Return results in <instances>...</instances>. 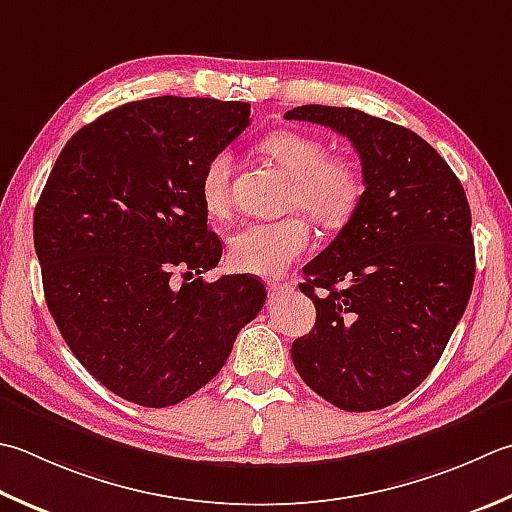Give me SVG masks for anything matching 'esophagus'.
<instances>
[{
  "instance_id": "34e87169",
  "label": "esophagus",
  "mask_w": 512,
  "mask_h": 512,
  "mask_svg": "<svg viewBox=\"0 0 512 512\" xmlns=\"http://www.w3.org/2000/svg\"><path fill=\"white\" fill-rule=\"evenodd\" d=\"M286 290H290V284L286 282H268V295H279V293H286Z\"/></svg>"
}]
</instances>
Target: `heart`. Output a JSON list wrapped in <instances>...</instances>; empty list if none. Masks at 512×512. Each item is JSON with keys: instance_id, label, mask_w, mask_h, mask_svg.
Listing matches in <instances>:
<instances>
[{"instance_id": "1", "label": "heart", "mask_w": 512, "mask_h": 512, "mask_svg": "<svg viewBox=\"0 0 512 512\" xmlns=\"http://www.w3.org/2000/svg\"><path fill=\"white\" fill-rule=\"evenodd\" d=\"M259 150L288 175H293L288 204L302 208L322 228H342L364 197V177L344 157L328 155V146L299 130H273L259 139ZM233 173V155L217 150L199 177V197L210 215L228 213V188ZM313 235L302 217L277 222H253L230 237L228 262L250 275L275 277L304 255Z\"/></svg>"}]
</instances>
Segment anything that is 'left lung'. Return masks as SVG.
Here are the masks:
<instances>
[{"label": "left lung", "instance_id": "8db88e82", "mask_svg": "<svg viewBox=\"0 0 512 512\" xmlns=\"http://www.w3.org/2000/svg\"><path fill=\"white\" fill-rule=\"evenodd\" d=\"M286 119L350 139L362 204L304 268L317 322L293 342L299 377L348 413L379 410L424 382L462 319L475 282L464 186L404 126L357 108L297 106Z\"/></svg>", "mask_w": 512, "mask_h": 512}]
</instances>
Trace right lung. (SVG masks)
<instances>
[{
  "label": "right lung",
  "instance_id": "right-lung-1",
  "mask_svg": "<svg viewBox=\"0 0 512 512\" xmlns=\"http://www.w3.org/2000/svg\"><path fill=\"white\" fill-rule=\"evenodd\" d=\"M250 104L153 97L108 110L68 139L35 208L50 315L99 384L146 408L213 379L266 302L255 277L206 284L222 242L199 177L250 124Z\"/></svg>",
  "mask_w": 512,
  "mask_h": 512
}]
</instances>
